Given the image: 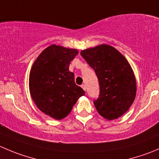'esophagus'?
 Listing matches in <instances>:
<instances>
[{
    "label": "esophagus",
    "mask_w": 159,
    "mask_h": 159,
    "mask_svg": "<svg viewBox=\"0 0 159 159\" xmlns=\"http://www.w3.org/2000/svg\"><path fill=\"white\" fill-rule=\"evenodd\" d=\"M81 87H82V88L84 89V90H86V89H87V87H86L85 84H82V85H81Z\"/></svg>",
    "instance_id": "obj_1"
}]
</instances>
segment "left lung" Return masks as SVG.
I'll return each mask as SVG.
<instances>
[{
    "mask_svg": "<svg viewBox=\"0 0 159 159\" xmlns=\"http://www.w3.org/2000/svg\"><path fill=\"white\" fill-rule=\"evenodd\" d=\"M80 54L99 81V98L93 101L97 111L108 120L118 119L129 110L136 98L137 82L132 67L117 49L108 44L83 50Z\"/></svg>",
    "mask_w": 159,
    "mask_h": 159,
    "instance_id": "1",
    "label": "left lung"
}]
</instances>
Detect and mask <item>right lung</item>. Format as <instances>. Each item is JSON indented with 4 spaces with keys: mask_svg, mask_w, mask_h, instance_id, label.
<instances>
[{
    "mask_svg": "<svg viewBox=\"0 0 159 159\" xmlns=\"http://www.w3.org/2000/svg\"><path fill=\"white\" fill-rule=\"evenodd\" d=\"M78 53L76 49L52 44L40 53L30 70L32 99L40 111L57 120L66 117L77 100L85 94L69 69Z\"/></svg>",
    "mask_w": 159,
    "mask_h": 159,
    "instance_id": "obj_1",
    "label": "right lung"
}]
</instances>
